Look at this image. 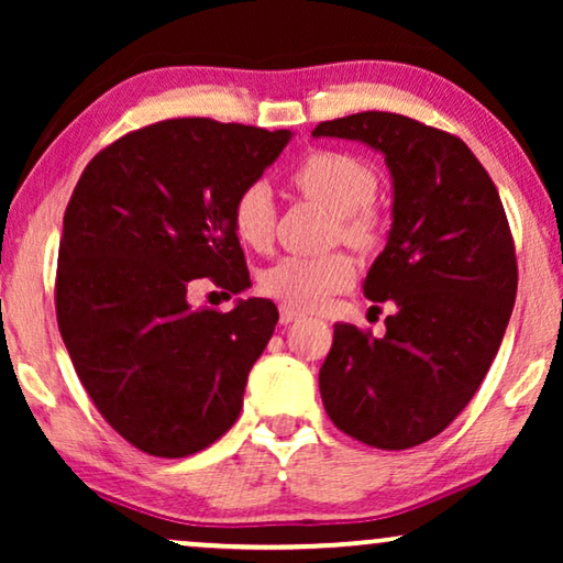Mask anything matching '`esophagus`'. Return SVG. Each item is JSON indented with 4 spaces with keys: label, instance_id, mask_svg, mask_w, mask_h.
I'll return each instance as SVG.
<instances>
[{
    "label": "esophagus",
    "instance_id": "obj_1",
    "mask_svg": "<svg viewBox=\"0 0 563 563\" xmlns=\"http://www.w3.org/2000/svg\"><path fill=\"white\" fill-rule=\"evenodd\" d=\"M299 318H302V312L295 310V307H287V305L279 307V320L284 322V325H289V322H295Z\"/></svg>",
    "mask_w": 563,
    "mask_h": 563
}]
</instances>
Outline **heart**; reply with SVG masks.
Here are the masks:
<instances>
[{
    "mask_svg": "<svg viewBox=\"0 0 563 563\" xmlns=\"http://www.w3.org/2000/svg\"><path fill=\"white\" fill-rule=\"evenodd\" d=\"M291 184L307 199L325 205L338 218V233L349 243L368 245L379 233V218L374 212V197L379 189L376 172L364 161L343 151H312L291 172ZM233 230L249 249L266 251L274 241L276 205L272 189L264 181H253L238 191L230 207ZM356 276L353 258L343 251L322 256L276 258L261 274L264 295L279 299L297 310H318L330 297L343 291Z\"/></svg>",
    "mask_w": 563,
    "mask_h": 563,
    "instance_id": "1",
    "label": "heart"
}]
</instances>
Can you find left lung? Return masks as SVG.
Instances as JSON below:
<instances>
[{"instance_id": "left-lung-1", "label": "left lung", "mask_w": 563, "mask_h": 563, "mask_svg": "<svg viewBox=\"0 0 563 563\" xmlns=\"http://www.w3.org/2000/svg\"><path fill=\"white\" fill-rule=\"evenodd\" d=\"M384 153L391 230L364 295L397 305L384 338L338 322L320 366L328 418L356 441L405 451L441 433L479 389L518 295L503 199L461 137L395 112L320 122Z\"/></svg>"}]
</instances>
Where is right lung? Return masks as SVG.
<instances>
[{
  "label": "right lung",
  "mask_w": 563,
  "mask_h": 563,
  "mask_svg": "<svg viewBox=\"0 0 563 563\" xmlns=\"http://www.w3.org/2000/svg\"><path fill=\"white\" fill-rule=\"evenodd\" d=\"M289 130L179 118L118 137L89 161L64 214L56 318L102 418L135 449L184 459L233 428L251 366L279 312L241 299L189 307L210 279L249 287L230 207L272 166Z\"/></svg>",
  "instance_id": "1"
}]
</instances>
